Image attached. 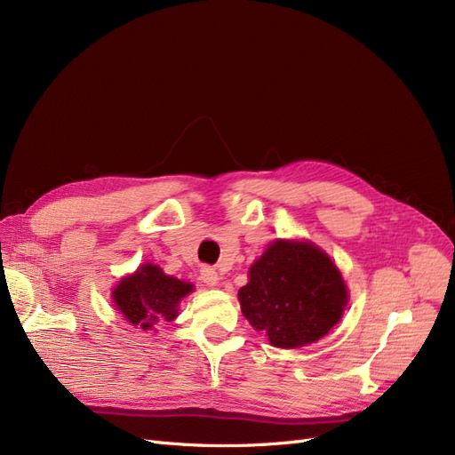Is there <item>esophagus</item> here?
<instances>
[{"instance_id":"obj_1","label":"esophagus","mask_w":455,"mask_h":455,"mask_svg":"<svg viewBox=\"0 0 455 455\" xmlns=\"http://www.w3.org/2000/svg\"><path fill=\"white\" fill-rule=\"evenodd\" d=\"M200 279L204 281L208 287H217V284H219V274L210 266L202 267V270H200Z\"/></svg>"}]
</instances>
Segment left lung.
<instances>
[{
	"instance_id": "8db88e82",
	"label": "left lung",
	"mask_w": 455,
	"mask_h": 455,
	"mask_svg": "<svg viewBox=\"0 0 455 455\" xmlns=\"http://www.w3.org/2000/svg\"><path fill=\"white\" fill-rule=\"evenodd\" d=\"M238 299L249 324L274 347L298 348L324 338L341 321L348 291L321 247L275 240L249 267Z\"/></svg>"
}]
</instances>
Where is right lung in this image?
I'll list each match as a JSON object with an SVG mask.
<instances>
[{"mask_svg":"<svg viewBox=\"0 0 455 455\" xmlns=\"http://www.w3.org/2000/svg\"><path fill=\"white\" fill-rule=\"evenodd\" d=\"M189 292L191 283L166 275L159 266L148 262L116 284L112 299L131 326L156 330L161 323L174 321L180 301Z\"/></svg>","mask_w":455,"mask_h":455,"instance_id":"obj_1","label":"right lung"}]
</instances>
